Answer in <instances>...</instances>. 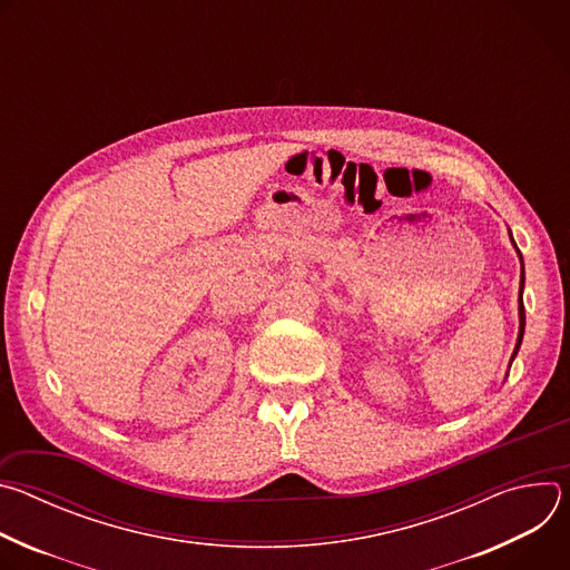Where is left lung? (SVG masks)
I'll list each match as a JSON object with an SVG mask.
<instances>
[{"instance_id": "left-lung-1", "label": "left lung", "mask_w": 570, "mask_h": 570, "mask_svg": "<svg viewBox=\"0 0 570 570\" xmlns=\"http://www.w3.org/2000/svg\"><path fill=\"white\" fill-rule=\"evenodd\" d=\"M512 243H514V238H512ZM514 248H517V243H514ZM517 253H519V248H517ZM519 259H521V253H519ZM523 332H525V308H523V259H521V288H519V338H517V347H514L512 361H514V356H517V352H519V347H521ZM510 365H512V363H510Z\"/></svg>"}]
</instances>
